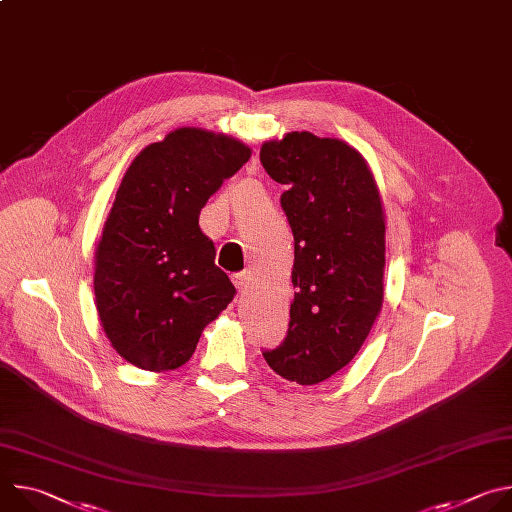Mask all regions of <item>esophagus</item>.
<instances>
[{"label": "esophagus", "mask_w": 512, "mask_h": 512, "mask_svg": "<svg viewBox=\"0 0 512 512\" xmlns=\"http://www.w3.org/2000/svg\"><path fill=\"white\" fill-rule=\"evenodd\" d=\"M233 281H235V285H237V289H239V294H245V291L251 287V283H253V275H251V271H243V273H237L235 277H233Z\"/></svg>", "instance_id": "34e87169"}]
</instances>
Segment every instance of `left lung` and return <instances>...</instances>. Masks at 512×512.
<instances>
[{
  "label": "left lung",
  "mask_w": 512,
  "mask_h": 512,
  "mask_svg": "<svg viewBox=\"0 0 512 512\" xmlns=\"http://www.w3.org/2000/svg\"><path fill=\"white\" fill-rule=\"evenodd\" d=\"M259 156L285 186L296 287L287 336L263 356L279 377L318 385L356 356L381 314L383 200L367 160L342 139L291 131L265 141Z\"/></svg>",
  "instance_id": "left-lung-1"
}]
</instances>
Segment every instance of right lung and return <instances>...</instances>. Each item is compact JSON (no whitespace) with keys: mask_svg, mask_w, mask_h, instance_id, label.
I'll list each match as a JSON object with an SVG mask.
<instances>
[{"mask_svg":"<svg viewBox=\"0 0 512 512\" xmlns=\"http://www.w3.org/2000/svg\"><path fill=\"white\" fill-rule=\"evenodd\" d=\"M249 158V145L231 135L178 127L127 168L97 243L93 283L101 326L133 367H182L235 298L198 216Z\"/></svg>","mask_w":512,"mask_h":512,"instance_id":"1","label":"right lung"}]
</instances>
